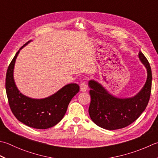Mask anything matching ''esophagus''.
<instances>
[{"label": "esophagus", "instance_id": "obj_1", "mask_svg": "<svg viewBox=\"0 0 158 158\" xmlns=\"http://www.w3.org/2000/svg\"><path fill=\"white\" fill-rule=\"evenodd\" d=\"M80 89H81V92H85L88 89V85H86L85 81H83L81 84H80Z\"/></svg>", "mask_w": 158, "mask_h": 158}]
</instances>
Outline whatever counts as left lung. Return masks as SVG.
<instances>
[{
    "label": "left lung",
    "mask_w": 158,
    "mask_h": 158,
    "mask_svg": "<svg viewBox=\"0 0 158 158\" xmlns=\"http://www.w3.org/2000/svg\"><path fill=\"white\" fill-rule=\"evenodd\" d=\"M138 57L147 71L143 88L134 97L118 98L110 94L101 83L89 80L91 102L89 116L96 125L108 130H115L131 124L141 115L149 103L152 83V73L149 61L142 52Z\"/></svg>",
    "instance_id": "obj_1"
}]
</instances>
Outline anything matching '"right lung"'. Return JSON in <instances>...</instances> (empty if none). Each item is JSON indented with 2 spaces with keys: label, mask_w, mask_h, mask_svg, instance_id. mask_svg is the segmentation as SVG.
Instances as JSON below:
<instances>
[{
  "label": "right lung",
  "mask_w": 158,
  "mask_h": 158,
  "mask_svg": "<svg viewBox=\"0 0 158 158\" xmlns=\"http://www.w3.org/2000/svg\"><path fill=\"white\" fill-rule=\"evenodd\" d=\"M30 42L22 46L9 64L6 74V92L9 107L15 118L30 127L45 129L61 121L71 99L79 92V86L77 83H69L50 97L40 99L22 94L14 81V65L20 51Z\"/></svg>",
  "instance_id": "obj_1"
}]
</instances>
